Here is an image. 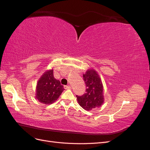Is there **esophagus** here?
<instances>
[{"label":"esophagus","mask_w":150,"mask_h":150,"mask_svg":"<svg viewBox=\"0 0 150 150\" xmlns=\"http://www.w3.org/2000/svg\"><path fill=\"white\" fill-rule=\"evenodd\" d=\"M64 88L65 89H70L71 86H64Z\"/></svg>","instance_id":"1"}]
</instances>
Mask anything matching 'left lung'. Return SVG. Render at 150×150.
Listing matches in <instances>:
<instances>
[{
  "label": "left lung",
  "instance_id": "8db88e82",
  "mask_svg": "<svg viewBox=\"0 0 150 150\" xmlns=\"http://www.w3.org/2000/svg\"><path fill=\"white\" fill-rule=\"evenodd\" d=\"M86 93L82 96L76 95L78 103L85 110L99 107L104 102L103 87L100 78L94 70H88L83 74Z\"/></svg>",
  "mask_w": 150,
  "mask_h": 150
}]
</instances>
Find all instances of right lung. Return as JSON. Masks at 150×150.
<instances>
[{"mask_svg": "<svg viewBox=\"0 0 150 150\" xmlns=\"http://www.w3.org/2000/svg\"><path fill=\"white\" fill-rule=\"evenodd\" d=\"M64 90L60 81L54 78L53 69L42 76L36 88V98L40 103L50 104L56 101Z\"/></svg>", "mask_w": 150, "mask_h": 150, "instance_id": "obj_1", "label": "right lung"}]
</instances>
